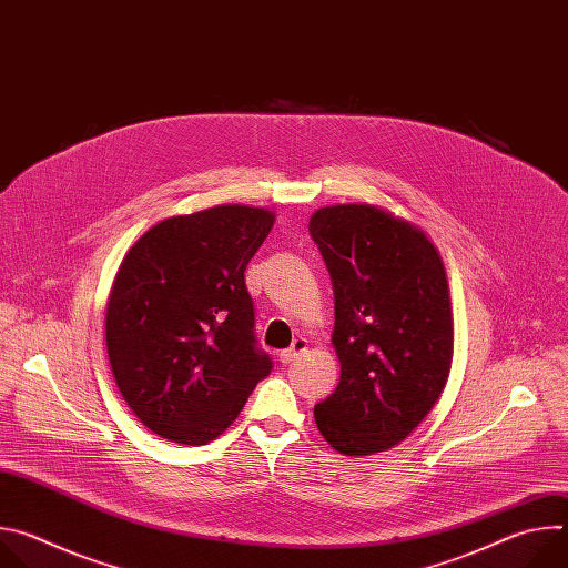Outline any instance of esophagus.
<instances>
[{
	"label": "esophagus",
	"mask_w": 568,
	"mask_h": 568,
	"mask_svg": "<svg viewBox=\"0 0 568 568\" xmlns=\"http://www.w3.org/2000/svg\"><path fill=\"white\" fill-rule=\"evenodd\" d=\"M305 348H307V339H303V337L294 339L290 348H285V351H281V353H278L281 364H292L301 353H305Z\"/></svg>",
	"instance_id": "34e87169"
}]
</instances>
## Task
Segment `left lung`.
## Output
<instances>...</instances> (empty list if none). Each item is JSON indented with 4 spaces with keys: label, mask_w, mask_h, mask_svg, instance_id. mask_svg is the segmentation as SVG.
<instances>
[{
    "label": "left lung",
    "mask_w": 568,
    "mask_h": 568,
    "mask_svg": "<svg viewBox=\"0 0 568 568\" xmlns=\"http://www.w3.org/2000/svg\"><path fill=\"white\" fill-rule=\"evenodd\" d=\"M310 235L335 292L339 384L314 407L321 436L344 456L407 438L449 377L454 321L445 265L412 222L373 204L312 213Z\"/></svg>",
    "instance_id": "1"
}]
</instances>
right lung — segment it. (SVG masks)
Instances as JSON below:
<instances>
[{"instance_id":"add662e5","label":"right lung","mask_w":568,"mask_h":568,"mask_svg":"<svg viewBox=\"0 0 568 568\" xmlns=\"http://www.w3.org/2000/svg\"><path fill=\"white\" fill-rule=\"evenodd\" d=\"M274 226L258 206L220 204L161 220L125 254L105 339L116 386L156 436L206 445L272 373L245 270Z\"/></svg>"}]
</instances>
